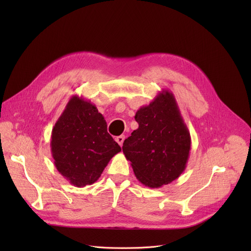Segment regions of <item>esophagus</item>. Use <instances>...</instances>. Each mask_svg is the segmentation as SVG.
Returning a JSON list of instances; mask_svg holds the SVG:
<instances>
[{
	"instance_id": "obj_1",
	"label": "esophagus",
	"mask_w": 251,
	"mask_h": 251,
	"mask_svg": "<svg viewBox=\"0 0 251 251\" xmlns=\"http://www.w3.org/2000/svg\"><path fill=\"white\" fill-rule=\"evenodd\" d=\"M124 139H125V136H124V135H120V136H117V137H116V141H117V143H118L120 147H122Z\"/></svg>"
}]
</instances>
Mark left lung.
Segmentation results:
<instances>
[{"label":"left lung","mask_w":251,"mask_h":251,"mask_svg":"<svg viewBox=\"0 0 251 251\" xmlns=\"http://www.w3.org/2000/svg\"><path fill=\"white\" fill-rule=\"evenodd\" d=\"M138 128L124 140L123 152L143 185L159 188L186 168L191 137L172 92L163 89L135 114Z\"/></svg>","instance_id":"left-lung-1"}]
</instances>
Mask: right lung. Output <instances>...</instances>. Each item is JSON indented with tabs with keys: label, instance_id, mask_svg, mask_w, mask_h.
I'll return each mask as SVG.
<instances>
[{
	"label": "right lung",
	"instance_id": "add662e5",
	"mask_svg": "<svg viewBox=\"0 0 251 251\" xmlns=\"http://www.w3.org/2000/svg\"><path fill=\"white\" fill-rule=\"evenodd\" d=\"M50 151L58 172L76 187L94 184L121 148L90 100L73 96L51 130Z\"/></svg>",
	"mask_w": 251,
	"mask_h": 251
}]
</instances>
